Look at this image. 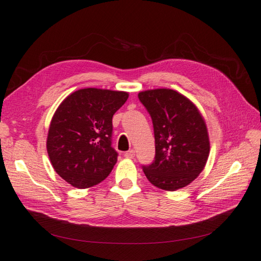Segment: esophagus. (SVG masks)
I'll return each instance as SVG.
<instances>
[{"label":"esophagus","mask_w":261,"mask_h":261,"mask_svg":"<svg viewBox=\"0 0 261 261\" xmlns=\"http://www.w3.org/2000/svg\"><path fill=\"white\" fill-rule=\"evenodd\" d=\"M124 156H125V158H127V159H133V158L135 156V151H134V150H129V151H127V152H125Z\"/></svg>","instance_id":"obj_1"}]
</instances>
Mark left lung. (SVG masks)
I'll list each match as a JSON object with an SVG mask.
<instances>
[{"mask_svg":"<svg viewBox=\"0 0 261 261\" xmlns=\"http://www.w3.org/2000/svg\"><path fill=\"white\" fill-rule=\"evenodd\" d=\"M151 115L155 138V160L143 167L155 187L174 191L191 184L203 171L210 155V136L196 105L172 89L138 93Z\"/></svg>","mask_w":261,"mask_h":261,"instance_id":"left-lung-1","label":"left lung"}]
</instances>
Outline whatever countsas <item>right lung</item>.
<instances>
[{
	"mask_svg": "<svg viewBox=\"0 0 261 261\" xmlns=\"http://www.w3.org/2000/svg\"><path fill=\"white\" fill-rule=\"evenodd\" d=\"M128 92L86 88L64 99L50 120L47 153L61 178L84 189L108 177L117 162L111 147L113 116Z\"/></svg>",
	"mask_w": 261,
	"mask_h": 261,
	"instance_id": "obj_1",
	"label": "right lung"
}]
</instances>
